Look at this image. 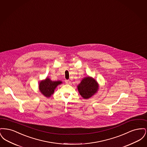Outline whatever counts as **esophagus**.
<instances>
[{
    "instance_id": "34e87169",
    "label": "esophagus",
    "mask_w": 147,
    "mask_h": 147,
    "mask_svg": "<svg viewBox=\"0 0 147 147\" xmlns=\"http://www.w3.org/2000/svg\"><path fill=\"white\" fill-rule=\"evenodd\" d=\"M65 83L67 84H70V82L69 80H65Z\"/></svg>"
}]
</instances>
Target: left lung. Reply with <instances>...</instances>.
<instances>
[{"label":"left lung","mask_w":147,"mask_h":147,"mask_svg":"<svg viewBox=\"0 0 147 147\" xmlns=\"http://www.w3.org/2000/svg\"><path fill=\"white\" fill-rule=\"evenodd\" d=\"M77 88L80 95L85 99H88L97 92L98 84L94 78L86 77L82 79Z\"/></svg>","instance_id":"left-lung-1"}]
</instances>
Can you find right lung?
Here are the masks:
<instances>
[{
    "instance_id": "obj_1",
    "label": "right lung",
    "mask_w": 147,
    "mask_h": 147,
    "mask_svg": "<svg viewBox=\"0 0 147 147\" xmlns=\"http://www.w3.org/2000/svg\"><path fill=\"white\" fill-rule=\"evenodd\" d=\"M62 82L61 81H52L49 78L42 80L39 83V90L46 98H49L54 93L57 86Z\"/></svg>"
}]
</instances>
